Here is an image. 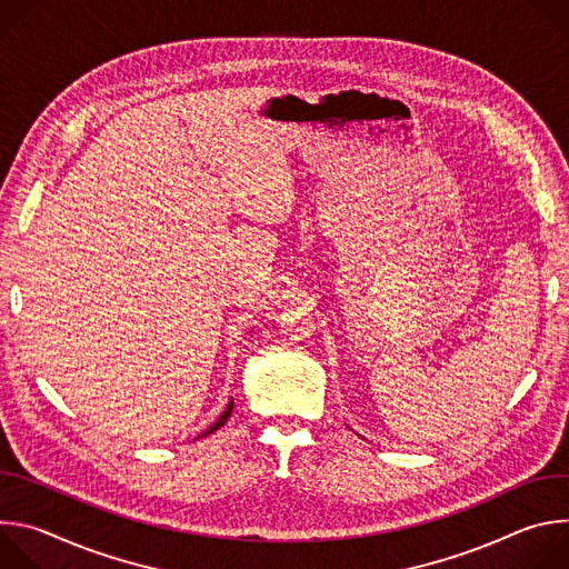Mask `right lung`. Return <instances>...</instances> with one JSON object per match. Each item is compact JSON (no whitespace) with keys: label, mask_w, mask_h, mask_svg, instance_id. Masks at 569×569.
I'll return each mask as SVG.
<instances>
[{"label":"right lung","mask_w":569,"mask_h":569,"mask_svg":"<svg viewBox=\"0 0 569 569\" xmlns=\"http://www.w3.org/2000/svg\"><path fill=\"white\" fill-rule=\"evenodd\" d=\"M231 410H233V400H229V405H227V408H224V412H222V415H220V419H218V421H216V423H213V426H211V428H209V430H204V432H202V435H200V437H207V435H211V432H216V430H218V428H220V426H224V423H227V419H229V417H231ZM200 437H198V439H200Z\"/></svg>","instance_id":"right-lung-1"}]
</instances>
